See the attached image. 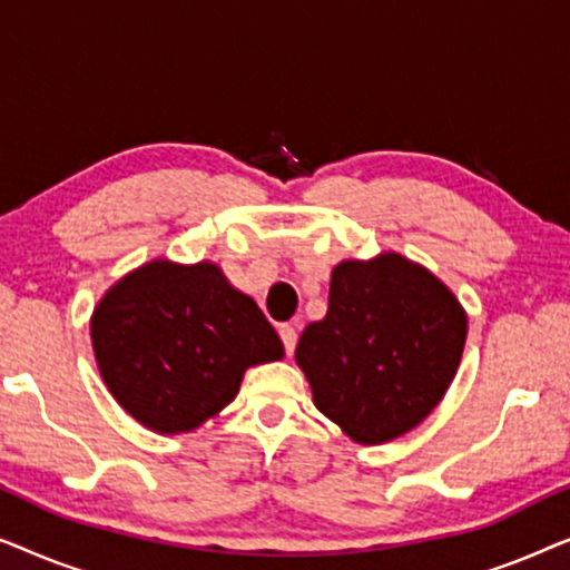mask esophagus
Returning <instances> with one entry per match:
<instances>
[{
  "label": "esophagus",
  "instance_id": "esophagus-1",
  "mask_svg": "<svg viewBox=\"0 0 570 570\" xmlns=\"http://www.w3.org/2000/svg\"><path fill=\"white\" fill-rule=\"evenodd\" d=\"M279 340H283L285 353H287V355H293L295 342H298V334H295V330H293L291 324H283V326H279Z\"/></svg>",
  "mask_w": 570,
  "mask_h": 570
}]
</instances>
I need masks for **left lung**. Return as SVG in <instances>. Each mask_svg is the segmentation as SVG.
Returning <instances> with one entry per match:
<instances>
[{"label": "left lung", "instance_id": "1", "mask_svg": "<svg viewBox=\"0 0 570 570\" xmlns=\"http://www.w3.org/2000/svg\"><path fill=\"white\" fill-rule=\"evenodd\" d=\"M466 311L423 264L396 252L332 269L330 308L303 330L295 363L316 410L363 446L410 433L459 371Z\"/></svg>", "mask_w": 570, "mask_h": 570}]
</instances>
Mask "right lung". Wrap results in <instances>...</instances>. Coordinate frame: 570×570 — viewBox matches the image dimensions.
I'll list each match as a JSON object with an SVG mask.
<instances>
[{"mask_svg": "<svg viewBox=\"0 0 570 570\" xmlns=\"http://www.w3.org/2000/svg\"><path fill=\"white\" fill-rule=\"evenodd\" d=\"M92 353L124 412L160 435L197 431L236 400L252 365L285 347L215 262H145L92 308Z\"/></svg>", "mask_w": 570, "mask_h": 570, "instance_id": "right-lung-1", "label": "right lung"}]
</instances>
